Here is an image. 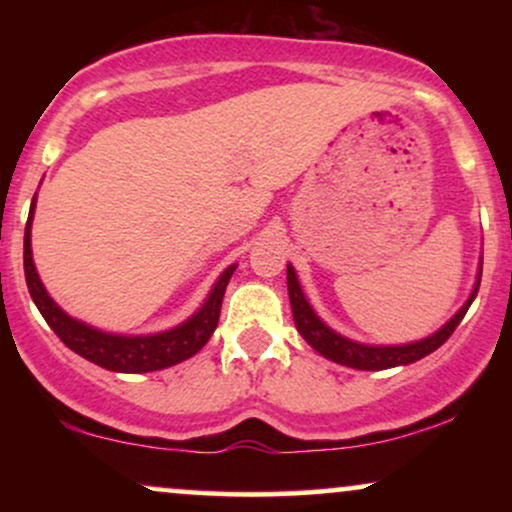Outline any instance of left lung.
I'll list each match as a JSON object with an SVG mask.
<instances>
[{
    "label": "left lung",
    "mask_w": 512,
    "mask_h": 512,
    "mask_svg": "<svg viewBox=\"0 0 512 512\" xmlns=\"http://www.w3.org/2000/svg\"><path fill=\"white\" fill-rule=\"evenodd\" d=\"M479 281H481V269L477 276V286H474L472 296L469 301L462 305L460 313H457L448 325H443V330H438L433 337L421 339V342L414 344H402V346H368V344H358L351 342V339L342 337V334L332 332L320 317L315 315V310L310 308V303L305 301L301 284H298L296 272L289 264L286 269V284H289V298H291V310H293V322H296L298 332L303 334V339L308 342L320 356L330 358L334 363H342V366L349 368H358V370H385V368H395V366H407V363L419 361L428 354L443 346L450 339V334L457 330V325L462 322V317L467 315L469 305H472L474 298H477L479 291Z\"/></svg>",
    "instance_id": "8db88e82"
}]
</instances>
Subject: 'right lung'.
<instances>
[{
	"label": "right lung",
	"instance_id": "obj_1",
	"mask_svg": "<svg viewBox=\"0 0 512 512\" xmlns=\"http://www.w3.org/2000/svg\"><path fill=\"white\" fill-rule=\"evenodd\" d=\"M35 197L31 204V214H28L26 223V236H23V272H26V284L31 291L33 303L38 305L40 315L52 327V332L62 339L74 354L84 356L86 361L96 363L105 370H115V373H149V370H161L175 363L185 361V358L195 356L209 337L214 334L216 325H219L223 293H226L228 279L236 272V264L228 267L216 281L214 291L209 293L207 303L197 310L195 315L180 327L149 334V337H120V334H108L93 327L84 325V322L69 317L45 291L43 281H40L38 272L33 264L31 252V221H33Z\"/></svg>",
	"mask_w": 512,
	"mask_h": 512
}]
</instances>
